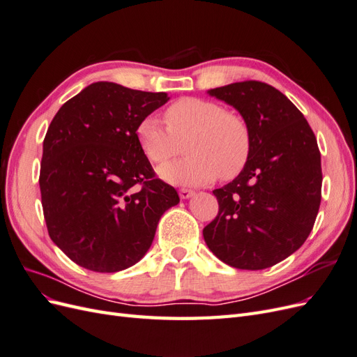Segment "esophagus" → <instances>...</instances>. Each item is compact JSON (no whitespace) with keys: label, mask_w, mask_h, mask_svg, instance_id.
I'll return each mask as SVG.
<instances>
[{"label":"esophagus","mask_w":357,"mask_h":357,"mask_svg":"<svg viewBox=\"0 0 357 357\" xmlns=\"http://www.w3.org/2000/svg\"><path fill=\"white\" fill-rule=\"evenodd\" d=\"M180 198L181 199H189V198H192L193 195H195V192H193L192 189H180Z\"/></svg>","instance_id":"obj_1"}]
</instances>
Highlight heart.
Here are the masks:
<instances>
[{"mask_svg":"<svg viewBox=\"0 0 357 357\" xmlns=\"http://www.w3.org/2000/svg\"><path fill=\"white\" fill-rule=\"evenodd\" d=\"M167 126L147 116L137 128L138 142L147 158L162 164L181 152L185 159L159 168L165 181L181 186L208 185L219 176L234 178L250 155V131L244 119L214 101L181 98L165 112Z\"/></svg>","mask_w":357,"mask_h":357,"instance_id":"b5f03b06","label":"heart"}]
</instances>
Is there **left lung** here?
Segmentation results:
<instances>
[{
    "label": "left lung",
    "mask_w": 357,
    "mask_h": 357,
    "mask_svg": "<svg viewBox=\"0 0 357 357\" xmlns=\"http://www.w3.org/2000/svg\"><path fill=\"white\" fill-rule=\"evenodd\" d=\"M241 114L250 155L231 183L213 190L219 214L204 240L222 262L265 269L295 253L314 226L321 199L317 139L286 95L262 82L207 91Z\"/></svg>",
    "instance_id": "8db88e82"
}]
</instances>
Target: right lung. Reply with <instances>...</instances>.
Returning <instances> with one entry per match:
<instances>
[{"mask_svg":"<svg viewBox=\"0 0 357 357\" xmlns=\"http://www.w3.org/2000/svg\"><path fill=\"white\" fill-rule=\"evenodd\" d=\"M168 100L96 82L53 117L43 142V211L52 241L77 265L95 273L135 265L162 214L180 202L155 178L137 137L139 122Z\"/></svg>","mask_w":357,"mask_h":357,"instance_id":"add662e5","label":"right lung"}]
</instances>
